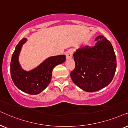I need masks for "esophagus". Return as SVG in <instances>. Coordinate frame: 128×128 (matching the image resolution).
Segmentation results:
<instances>
[{
  "label": "esophagus",
  "instance_id": "34e87169",
  "mask_svg": "<svg viewBox=\"0 0 128 128\" xmlns=\"http://www.w3.org/2000/svg\"><path fill=\"white\" fill-rule=\"evenodd\" d=\"M72 54H73L72 50H71V49H70V50H68L67 52H66V58H67V60L71 59V58H72Z\"/></svg>",
  "mask_w": 128,
  "mask_h": 128
}]
</instances>
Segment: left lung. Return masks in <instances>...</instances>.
<instances>
[{"mask_svg":"<svg viewBox=\"0 0 128 128\" xmlns=\"http://www.w3.org/2000/svg\"><path fill=\"white\" fill-rule=\"evenodd\" d=\"M93 46H85L74 54L76 67L70 73L75 84L86 92H95L108 86L116 68V58L110 41L100 36Z\"/></svg>","mask_w":128,"mask_h":128,"instance_id":"1","label":"left lung"}]
</instances>
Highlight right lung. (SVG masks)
Masks as SVG:
<instances>
[{"label": "right lung", "mask_w": 128, "mask_h": 128, "mask_svg": "<svg viewBox=\"0 0 128 128\" xmlns=\"http://www.w3.org/2000/svg\"><path fill=\"white\" fill-rule=\"evenodd\" d=\"M22 38L16 46L10 62L11 77L15 86L21 91L32 95H37L45 89L50 84L52 71L58 64L64 62L66 56L51 57L45 60L36 68L26 71L21 68L18 56L22 45L26 42Z\"/></svg>", "instance_id": "obj_1"}]
</instances>
